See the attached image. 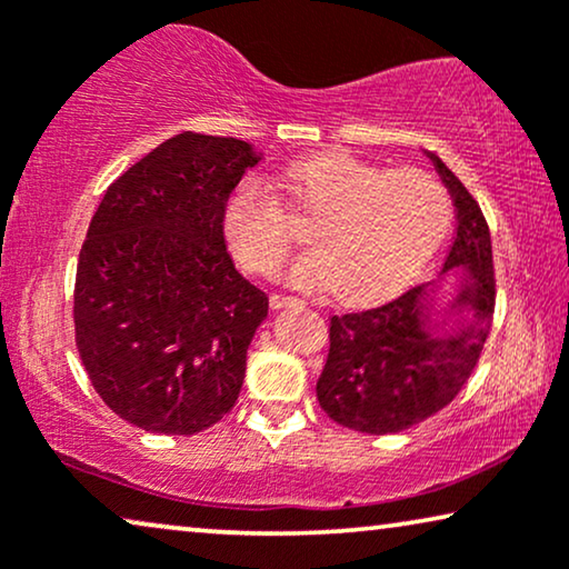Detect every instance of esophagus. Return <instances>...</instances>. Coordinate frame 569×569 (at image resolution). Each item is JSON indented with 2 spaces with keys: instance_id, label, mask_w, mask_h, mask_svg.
I'll return each instance as SVG.
<instances>
[{
  "instance_id": "obj_1",
  "label": "esophagus",
  "mask_w": 569,
  "mask_h": 569,
  "mask_svg": "<svg viewBox=\"0 0 569 569\" xmlns=\"http://www.w3.org/2000/svg\"><path fill=\"white\" fill-rule=\"evenodd\" d=\"M271 308L274 310H282V308H290V306H302L300 298H290V295H271Z\"/></svg>"
}]
</instances>
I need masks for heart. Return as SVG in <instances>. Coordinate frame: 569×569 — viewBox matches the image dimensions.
Returning <instances> with one entry per match:
<instances>
[{
  "label": "heart",
  "mask_w": 569,
  "mask_h": 569,
  "mask_svg": "<svg viewBox=\"0 0 569 569\" xmlns=\"http://www.w3.org/2000/svg\"><path fill=\"white\" fill-rule=\"evenodd\" d=\"M284 186L302 212L318 214L308 248L292 263L300 287H331L345 302H372L411 282L448 236L453 207L425 170L372 166L349 152H321L292 162ZM232 251L248 269L274 274L292 232L269 183L251 178L232 193L224 214Z\"/></svg>",
  "instance_id": "b5f03b06"
}]
</instances>
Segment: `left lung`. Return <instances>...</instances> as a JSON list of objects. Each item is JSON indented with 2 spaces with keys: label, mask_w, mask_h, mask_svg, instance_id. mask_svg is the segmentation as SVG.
<instances>
[{
  "label": "left lung",
  "mask_w": 569,
  "mask_h": 569,
  "mask_svg": "<svg viewBox=\"0 0 569 569\" xmlns=\"http://www.w3.org/2000/svg\"><path fill=\"white\" fill-rule=\"evenodd\" d=\"M456 207V238L442 263L462 279L442 307L439 282L386 306L331 318L329 360L316 383L333 422L368 435L409 430L438 415L477 368L495 313L492 240L485 214L453 170L427 152Z\"/></svg>",
  "instance_id": "left-lung-1"
}]
</instances>
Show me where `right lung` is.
Listing matches in <instances>:
<instances>
[{
    "instance_id": "add662e5",
    "label": "right lung",
    "mask_w": 569,
    "mask_h": 569,
    "mask_svg": "<svg viewBox=\"0 0 569 569\" xmlns=\"http://www.w3.org/2000/svg\"><path fill=\"white\" fill-rule=\"evenodd\" d=\"M263 154L183 131L108 186L84 238L74 333L90 383L147 432L193 435L228 415L269 298L232 263L224 209Z\"/></svg>"
}]
</instances>
